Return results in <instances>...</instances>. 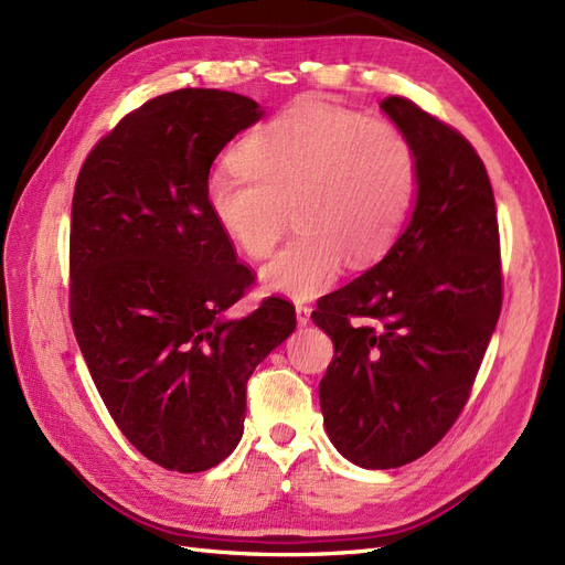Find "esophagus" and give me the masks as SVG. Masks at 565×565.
I'll list each match as a JSON object with an SVG mask.
<instances>
[{
  "mask_svg": "<svg viewBox=\"0 0 565 565\" xmlns=\"http://www.w3.org/2000/svg\"><path fill=\"white\" fill-rule=\"evenodd\" d=\"M310 315H312V310L308 306H296V320L300 327L310 324Z\"/></svg>",
  "mask_w": 565,
  "mask_h": 565,
  "instance_id": "34e87169",
  "label": "esophagus"
}]
</instances>
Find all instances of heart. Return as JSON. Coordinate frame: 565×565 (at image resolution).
I'll use <instances>...</instances> for the list:
<instances>
[{
  "instance_id": "1",
  "label": "heart",
  "mask_w": 565,
  "mask_h": 565,
  "mask_svg": "<svg viewBox=\"0 0 565 565\" xmlns=\"http://www.w3.org/2000/svg\"><path fill=\"white\" fill-rule=\"evenodd\" d=\"M420 185V159L398 126L302 103L245 138L236 162L216 167L205 200L216 226L253 259L288 226L298 234L259 271L271 294L308 300L337 281L343 263L365 269L392 250Z\"/></svg>"
}]
</instances>
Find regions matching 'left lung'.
Returning a JSON list of instances; mask_svg holds the SVG:
<instances>
[{
    "instance_id": "1",
    "label": "left lung",
    "mask_w": 565,
    "mask_h": 565,
    "mask_svg": "<svg viewBox=\"0 0 565 565\" xmlns=\"http://www.w3.org/2000/svg\"><path fill=\"white\" fill-rule=\"evenodd\" d=\"M382 111L415 145L420 185L377 265L317 300L334 341L320 382L324 429L360 468L425 456L470 396L501 312L497 205L472 145L411 99Z\"/></svg>"
}]
</instances>
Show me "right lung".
Returning <instances> with one entry per match:
<instances>
[{
  "label": "right lung",
  "instance_id": "right-lung-1",
  "mask_svg": "<svg viewBox=\"0 0 565 565\" xmlns=\"http://www.w3.org/2000/svg\"><path fill=\"white\" fill-rule=\"evenodd\" d=\"M255 99L159 95L95 145L71 205V322L114 423L177 472L210 470L243 437L245 386L296 329L288 300L228 317L253 284L205 200L210 167L263 119Z\"/></svg>",
  "mask_w": 565,
  "mask_h": 565
}]
</instances>
